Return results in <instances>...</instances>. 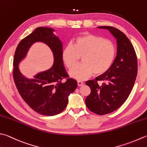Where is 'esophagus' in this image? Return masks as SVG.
I'll return each mask as SVG.
<instances>
[{
    "label": "esophagus",
    "instance_id": "1",
    "mask_svg": "<svg viewBox=\"0 0 147 147\" xmlns=\"http://www.w3.org/2000/svg\"><path fill=\"white\" fill-rule=\"evenodd\" d=\"M77 83H78V86H82V85H83V83L81 81H78Z\"/></svg>",
    "mask_w": 147,
    "mask_h": 147
}]
</instances>
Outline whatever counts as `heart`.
Segmentation results:
<instances>
[{"label": "heart", "instance_id": "heart-1", "mask_svg": "<svg viewBox=\"0 0 147 147\" xmlns=\"http://www.w3.org/2000/svg\"><path fill=\"white\" fill-rule=\"evenodd\" d=\"M115 45L111 40L92 34H85L74 39L62 51V59L69 69L78 62L82 56L83 63L69 72L71 78L84 80L93 74L96 76L106 73L113 64L115 57Z\"/></svg>", "mask_w": 147, "mask_h": 147}]
</instances>
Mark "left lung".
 Masks as SVG:
<instances>
[{"label": "left lung", "mask_w": 147, "mask_h": 147, "mask_svg": "<svg viewBox=\"0 0 147 147\" xmlns=\"http://www.w3.org/2000/svg\"><path fill=\"white\" fill-rule=\"evenodd\" d=\"M98 28L108 29L117 42L116 58L109 71L86 82L91 90L86 106L93 113L103 115L117 110L128 98L136 78L138 60L133 45L122 32L111 26Z\"/></svg>", "instance_id": "left-lung-1"}]
</instances>
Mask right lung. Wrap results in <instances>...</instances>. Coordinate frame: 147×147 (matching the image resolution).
Instances as JSON below:
<instances>
[{"label":"right lung","instance_id":"add662e5","mask_svg":"<svg viewBox=\"0 0 147 147\" xmlns=\"http://www.w3.org/2000/svg\"><path fill=\"white\" fill-rule=\"evenodd\" d=\"M53 31L51 28H36L19 42L13 59V79L19 94L34 111L46 116L61 113L67 106L69 95L75 90L78 85L76 80L69 78L66 73L62 59V42ZM37 41L44 42L51 48L54 62L50 70L38 74L30 80L20 73L18 64L31 45ZM64 79L66 81L62 82Z\"/></svg>","mask_w":147,"mask_h":147}]
</instances>
